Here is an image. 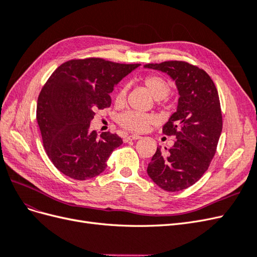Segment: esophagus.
<instances>
[{"mask_svg":"<svg viewBox=\"0 0 257 257\" xmlns=\"http://www.w3.org/2000/svg\"><path fill=\"white\" fill-rule=\"evenodd\" d=\"M142 136L139 135H136V134H133V135H128L125 137V142H128V141H137V139L141 138Z\"/></svg>","mask_w":257,"mask_h":257,"instance_id":"1","label":"esophagus"}]
</instances>
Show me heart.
<instances>
[{
  "label": "heart",
  "instance_id": "b5f03b06",
  "mask_svg": "<svg viewBox=\"0 0 257 257\" xmlns=\"http://www.w3.org/2000/svg\"><path fill=\"white\" fill-rule=\"evenodd\" d=\"M141 83L151 93V95L158 99L157 105L163 106L166 103V97L170 94L173 90V83L165 76L161 74L152 73L144 76L141 79ZM126 97V87H120L115 92L114 103L120 106L125 102ZM116 122L119 125L128 132H135V133H143L149 128L154 123V118L150 114L139 113L136 111H125L121 113Z\"/></svg>",
  "mask_w": 257,
  "mask_h": 257
}]
</instances>
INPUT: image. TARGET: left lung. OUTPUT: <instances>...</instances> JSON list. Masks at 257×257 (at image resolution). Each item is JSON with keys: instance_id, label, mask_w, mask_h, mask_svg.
<instances>
[{"instance_id": "obj_1", "label": "left lung", "mask_w": 257, "mask_h": 257, "mask_svg": "<svg viewBox=\"0 0 257 257\" xmlns=\"http://www.w3.org/2000/svg\"><path fill=\"white\" fill-rule=\"evenodd\" d=\"M144 66L167 73L180 95L177 111L163 126V133L176 137L175 145L165 150L158 147L147 172L161 189L181 191L203 177L216 152L223 126L219 93L211 77L189 62Z\"/></svg>"}]
</instances>
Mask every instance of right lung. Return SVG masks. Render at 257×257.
<instances>
[{
  "instance_id": "add662e5",
  "label": "right lung",
  "mask_w": 257,
  "mask_h": 257,
  "mask_svg": "<svg viewBox=\"0 0 257 257\" xmlns=\"http://www.w3.org/2000/svg\"><path fill=\"white\" fill-rule=\"evenodd\" d=\"M139 64L102 58L64 62L44 84L37 99L36 120L52 164L75 180L103 173L122 139L110 132L97 135L90 123L97 109L111 104L115 83Z\"/></svg>"
}]
</instances>
